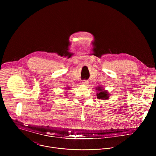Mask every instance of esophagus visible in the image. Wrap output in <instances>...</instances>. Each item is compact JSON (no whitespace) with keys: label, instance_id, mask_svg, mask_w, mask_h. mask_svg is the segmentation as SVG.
I'll use <instances>...</instances> for the list:
<instances>
[{"label":"esophagus","instance_id":"esophagus-1","mask_svg":"<svg viewBox=\"0 0 156 156\" xmlns=\"http://www.w3.org/2000/svg\"><path fill=\"white\" fill-rule=\"evenodd\" d=\"M82 84H84V85L87 86V85L88 84V81H87V80H83V82H82Z\"/></svg>","mask_w":156,"mask_h":156}]
</instances>
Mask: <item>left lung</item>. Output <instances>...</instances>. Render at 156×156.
Masks as SVG:
<instances>
[{"instance_id":"left-lung-1","label":"left lung","mask_w":156,"mask_h":156,"mask_svg":"<svg viewBox=\"0 0 156 156\" xmlns=\"http://www.w3.org/2000/svg\"><path fill=\"white\" fill-rule=\"evenodd\" d=\"M96 90H97V98L99 99H102V100H107L109 98L110 94L107 91H105L104 89L102 88L101 86L97 87Z\"/></svg>"}]
</instances>
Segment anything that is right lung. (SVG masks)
Returning <instances> with one entry per match:
<instances>
[{"label":"right lung","mask_w":156,"mask_h":156,"mask_svg":"<svg viewBox=\"0 0 156 156\" xmlns=\"http://www.w3.org/2000/svg\"><path fill=\"white\" fill-rule=\"evenodd\" d=\"M69 89H70V87H67V90H69Z\"/></svg>","instance_id":"obj_1"}]
</instances>
